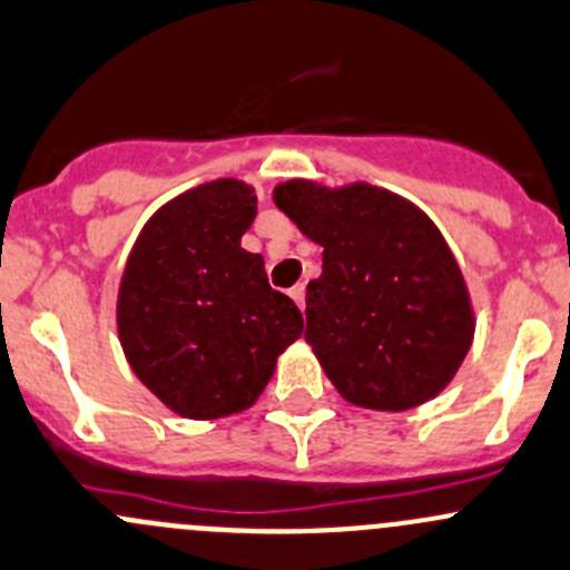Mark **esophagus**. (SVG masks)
Listing matches in <instances>:
<instances>
[{"label":"esophagus","instance_id":"34e87169","mask_svg":"<svg viewBox=\"0 0 570 570\" xmlns=\"http://www.w3.org/2000/svg\"><path fill=\"white\" fill-rule=\"evenodd\" d=\"M289 295H292V301H295V303L301 305V308H303V303H305V284H297V286H292V289H289Z\"/></svg>","mask_w":570,"mask_h":570}]
</instances>
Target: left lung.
Returning a JSON list of instances; mask_svg holds the SVG:
<instances>
[{
  "instance_id": "left-lung-1",
  "label": "left lung",
  "mask_w": 570,
  "mask_h": 570,
  "mask_svg": "<svg viewBox=\"0 0 570 570\" xmlns=\"http://www.w3.org/2000/svg\"><path fill=\"white\" fill-rule=\"evenodd\" d=\"M322 275L305 292V341L346 401L401 412L434 399L470 352L472 308L440 229L391 190L308 179L275 188Z\"/></svg>"
}]
</instances>
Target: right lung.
Segmentation results:
<instances>
[{
  "label": "right lung",
  "instance_id": "add662e5",
  "mask_svg": "<svg viewBox=\"0 0 570 570\" xmlns=\"http://www.w3.org/2000/svg\"><path fill=\"white\" fill-rule=\"evenodd\" d=\"M254 190L215 179L149 218L119 286L117 327L130 368L169 410L194 421L248 410L303 314L239 248Z\"/></svg>",
  "mask_w": 570,
  "mask_h": 570
}]
</instances>
